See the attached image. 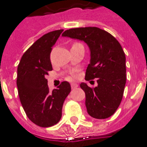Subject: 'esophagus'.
Masks as SVG:
<instances>
[{"mask_svg":"<svg viewBox=\"0 0 147 147\" xmlns=\"http://www.w3.org/2000/svg\"><path fill=\"white\" fill-rule=\"evenodd\" d=\"M71 86L72 89H75V88H76V87L78 86V85H77L76 83H71Z\"/></svg>","mask_w":147,"mask_h":147,"instance_id":"esophagus-1","label":"esophagus"}]
</instances>
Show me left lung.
Returning <instances> with one entry per match:
<instances>
[{"instance_id": "8db88e82", "label": "left lung", "mask_w": 147, "mask_h": 147, "mask_svg": "<svg viewBox=\"0 0 147 147\" xmlns=\"http://www.w3.org/2000/svg\"><path fill=\"white\" fill-rule=\"evenodd\" d=\"M62 37L86 42L90 60L86 80L96 79L97 86L90 88L80 83L86 94V106L90 116L105 119L112 116L120 105L126 84V57L118 41L109 33L97 27L66 30Z\"/></svg>"}]
</instances>
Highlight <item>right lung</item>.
<instances>
[{
  "label": "right lung",
  "mask_w": 147,
  "mask_h": 147,
  "mask_svg": "<svg viewBox=\"0 0 147 147\" xmlns=\"http://www.w3.org/2000/svg\"><path fill=\"white\" fill-rule=\"evenodd\" d=\"M63 29L42 36L24 53L17 69V88L27 117L42 127L57 124L61 118L64 100L71 92V86L63 81L52 92L46 76L53 70L50 53Z\"/></svg>",
  "instance_id": "1"
}]
</instances>
